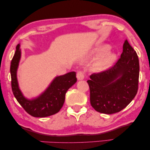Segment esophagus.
I'll use <instances>...</instances> for the list:
<instances>
[{
    "label": "esophagus",
    "mask_w": 150,
    "mask_h": 150,
    "mask_svg": "<svg viewBox=\"0 0 150 150\" xmlns=\"http://www.w3.org/2000/svg\"><path fill=\"white\" fill-rule=\"evenodd\" d=\"M77 78L78 80H83L84 78V73L82 71H78L77 73Z\"/></svg>",
    "instance_id": "obj_1"
}]
</instances>
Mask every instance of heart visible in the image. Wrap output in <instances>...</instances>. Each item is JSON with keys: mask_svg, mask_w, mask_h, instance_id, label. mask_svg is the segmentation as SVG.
<instances>
[{"mask_svg": "<svg viewBox=\"0 0 150 150\" xmlns=\"http://www.w3.org/2000/svg\"><path fill=\"white\" fill-rule=\"evenodd\" d=\"M109 50V46H105L103 48H101V52H106ZM116 59V56L113 54H108L104 58L102 59L99 63L96 64L95 67V71L96 72H102V71L106 70L107 69L110 68L112 64H114Z\"/></svg>", "mask_w": 150, "mask_h": 150, "instance_id": "obj_1", "label": "heart"}]
</instances>
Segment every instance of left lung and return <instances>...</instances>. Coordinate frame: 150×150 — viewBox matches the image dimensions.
Wrapping results in <instances>:
<instances>
[{
  "label": "left lung",
  "instance_id": "left-lung-1",
  "mask_svg": "<svg viewBox=\"0 0 150 150\" xmlns=\"http://www.w3.org/2000/svg\"><path fill=\"white\" fill-rule=\"evenodd\" d=\"M139 59L127 40L116 64L108 70L91 75L87 80L91 106L105 114L118 112L127 106L137 93Z\"/></svg>",
  "mask_w": 150,
  "mask_h": 150
}]
</instances>
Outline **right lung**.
Returning a JSON list of instances; mask_svg holds the SVG:
<instances>
[{
  "label": "right lung",
  "mask_w": 150,
  "mask_h": 150,
  "mask_svg": "<svg viewBox=\"0 0 150 150\" xmlns=\"http://www.w3.org/2000/svg\"><path fill=\"white\" fill-rule=\"evenodd\" d=\"M20 45L16 47L11 64V87L14 96L27 113L35 117H45L58 112L63 106L68 90L77 81L75 72L57 76L49 87L38 97L29 100L20 91L17 78V70L21 58Z\"/></svg>",
  "instance_id": "right-lung-1"
}]
</instances>
